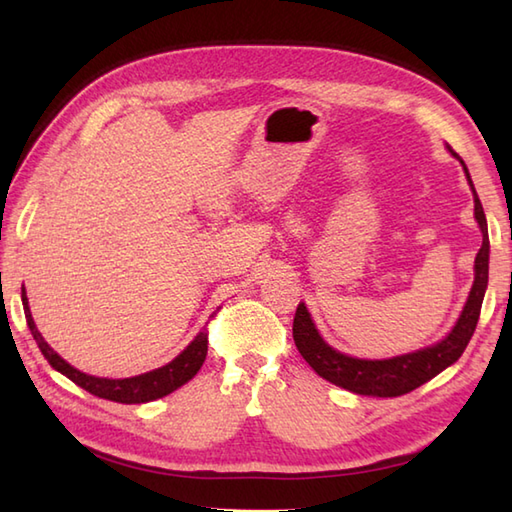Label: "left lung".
<instances>
[{"label":"left lung","mask_w":512,"mask_h":512,"mask_svg":"<svg viewBox=\"0 0 512 512\" xmlns=\"http://www.w3.org/2000/svg\"><path fill=\"white\" fill-rule=\"evenodd\" d=\"M460 165L464 169L466 182H469V187L473 191L475 222L482 231V248L475 257V279L458 321H455L449 334L442 336L438 343L420 347V350L389 358H358L334 350L330 343H325V339L317 330V325L312 321V314L308 312L306 303L301 301L295 314V323H292L295 345L314 372L321 378L330 380L332 385L343 387L358 396L396 398L402 394H409V391L424 385L427 380L451 367L462 356L466 345H469L477 319H480L484 292L488 288V255H491V244H488L486 215L482 209V202L475 193L471 173L466 169L464 160H460Z\"/></svg>","instance_id":"8db88e82"}]
</instances>
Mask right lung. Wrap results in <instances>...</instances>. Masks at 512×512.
I'll list each match as a JSON object with an SVG mask.
<instances>
[{
  "instance_id": "1",
  "label": "right lung",
  "mask_w": 512,
  "mask_h": 512,
  "mask_svg": "<svg viewBox=\"0 0 512 512\" xmlns=\"http://www.w3.org/2000/svg\"><path fill=\"white\" fill-rule=\"evenodd\" d=\"M21 303H24L26 323L30 328L32 339L37 341L41 354L46 356V361L52 365V369H57L59 374L68 376L74 385L90 391L92 396H99L105 400L123 402V405H140V402H151L162 396H169L171 391H176L184 383H189V380L200 372V367L206 358V343L209 341H206V330H200L198 336H195V339L184 347L173 361H169L167 365H162L158 369H151V372L129 376V378H103V376L85 374L81 369L72 367L68 361H63V358L46 343V339H43L41 332L37 330L35 319H32L24 286H21Z\"/></svg>"
}]
</instances>
